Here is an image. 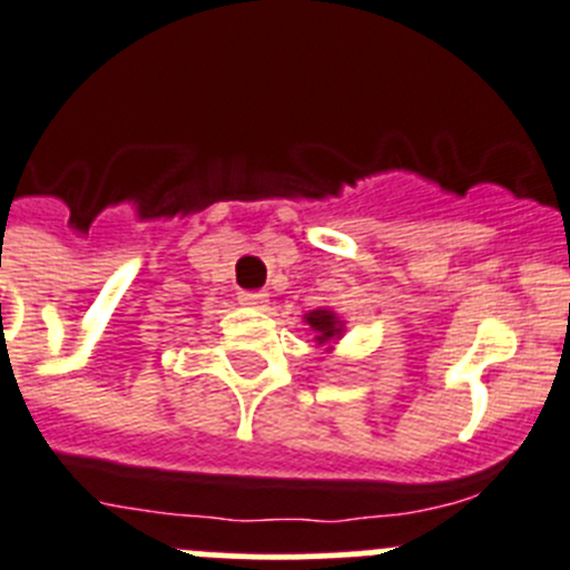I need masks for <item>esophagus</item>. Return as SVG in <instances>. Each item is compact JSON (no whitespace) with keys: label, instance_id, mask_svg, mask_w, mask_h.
<instances>
[{"label":"esophagus","instance_id":"obj_1","mask_svg":"<svg viewBox=\"0 0 570 570\" xmlns=\"http://www.w3.org/2000/svg\"><path fill=\"white\" fill-rule=\"evenodd\" d=\"M267 292H258V289H244L238 292V303L242 306H249V309H264L267 306Z\"/></svg>","mask_w":570,"mask_h":570}]
</instances>
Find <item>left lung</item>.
Here are the masks:
<instances>
[{"mask_svg":"<svg viewBox=\"0 0 570 570\" xmlns=\"http://www.w3.org/2000/svg\"><path fill=\"white\" fill-rule=\"evenodd\" d=\"M303 321L309 323V328L315 332V340L321 345L332 343V340H337L343 334V321L332 309H312Z\"/></svg>","mask_w":570,"mask_h":570,"instance_id":"1","label":"left lung"}]
</instances>
